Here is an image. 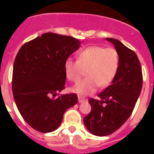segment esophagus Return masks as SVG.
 I'll return each mask as SVG.
<instances>
[{
  "instance_id": "esophagus-1",
  "label": "esophagus",
  "mask_w": 154,
  "mask_h": 154,
  "mask_svg": "<svg viewBox=\"0 0 154 154\" xmlns=\"http://www.w3.org/2000/svg\"><path fill=\"white\" fill-rule=\"evenodd\" d=\"M85 101H86V100H85V97H81V96H78V102L83 103V102H85Z\"/></svg>"
}]
</instances>
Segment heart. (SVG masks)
Wrapping results in <instances>:
<instances>
[{"label": "heart", "mask_w": 154, "mask_h": 154, "mask_svg": "<svg viewBox=\"0 0 154 154\" xmlns=\"http://www.w3.org/2000/svg\"><path fill=\"white\" fill-rule=\"evenodd\" d=\"M118 65L119 57L114 49L94 45L80 51L77 60L67 58L64 63V71L70 82H77L85 70L86 77L72 87L71 91L86 96L94 93L99 85H109L116 76Z\"/></svg>", "instance_id": "heart-1"}]
</instances>
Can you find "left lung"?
Segmentation results:
<instances>
[{
  "mask_svg": "<svg viewBox=\"0 0 154 154\" xmlns=\"http://www.w3.org/2000/svg\"><path fill=\"white\" fill-rule=\"evenodd\" d=\"M113 44L119 65L112 84L90 98L91 111L84 117V124L90 133L98 137L112 134L128 118L136 105L142 88V71L137 56L118 40L105 38Z\"/></svg>",
  "mask_w": 154,
  "mask_h": 154,
  "instance_id": "8db88e82",
  "label": "left lung"
}]
</instances>
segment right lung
<instances>
[{"label": "right lung", "instance_id": "right-lung-1", "mask_svg": "<svg viewBox=\"0 0 154 154\" xmlns=\"http://www.w3.org/2000/svg\"><path fill=\"white\" fill-rule=\"evenodd\" d=\"M80 45L74 37L46 32L18 51L13 64V98L20 115L35 130H56L65 111L77 103L75 94L55 97L65 89L64 63Z\"/></svg>", "mask_w": 154, "mask_h": 154}]
</instances>
